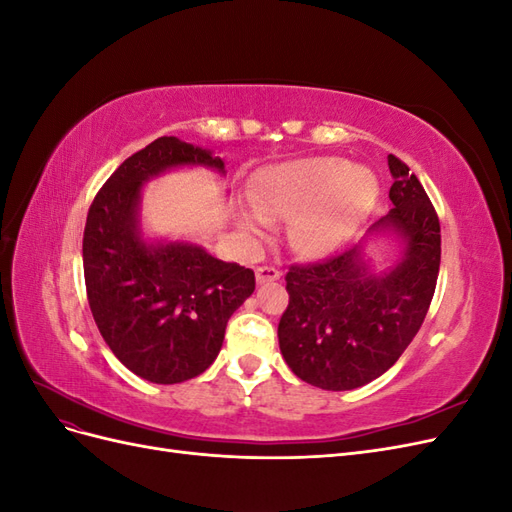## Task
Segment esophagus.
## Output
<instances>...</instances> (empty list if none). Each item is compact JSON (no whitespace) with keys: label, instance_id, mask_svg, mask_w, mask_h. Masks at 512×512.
Wrapping results in <instances>:
<instances>
[{"label":"esophagus","instance_id":"1","mask_svg":"<svg viewBox=\"0 0 512 512\" xmlns=\"http://www.w3.org/2000/svg\"><path fill=\"white\" fill-rule=\"evenodd\" d=\"M280 280V271L275 267H258L256 269V284H271Z\"/></svg>","mask_w":512,"mask_h":512}]
</instances>
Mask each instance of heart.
<instances>
[{"label": "heart", "instance_id": "b5f03b06", "mask_svg": "<svg viewBox=\"0 0 512 512\" xmlns=\"http://www.w3.org/2000/svg\"><path fill=\"white\" fill-rule=\"evenodd\" d=\"M378 179L339 158H307L275 166L252 185L256 211H241L239 226L258 237L267 222L292 220L288 243L320 258L350 237L378 200Z\"/></svg>", "mask_w": 512, "mask_h": 512}]
</instances>
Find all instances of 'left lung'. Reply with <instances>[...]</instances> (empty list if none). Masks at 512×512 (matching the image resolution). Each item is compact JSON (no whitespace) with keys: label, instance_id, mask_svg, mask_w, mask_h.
<instances>
[{"label":"left lung","instance_id":"left-lung-1","mask_svg":"<svg viewBox=\"0 0 512 512\" xmlns=\"http://www.w3.org/2000/svg\"><path fill=\"white\" fill-rule=\"evenodd\" d=\"M393 209L365 237L318 265L290 267V301L277 327L294 376L324 391H352L393 367L421 329L440 271V222L421 181L395 156ZM389 236L398 258L378 272L366 245Z\"/></svg>","mask_w":512,"mask_h":512}]
</instances>
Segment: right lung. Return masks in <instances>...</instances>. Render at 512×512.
I'll list each match as a JSON object with an SVG mask.
<instances>
[{"mask_svg": "<svg viewBox=\"0 0 512 512\" xmlns=\"http://www.w3.org/2000/svg\"><path fill=\"white\" fill-rule=\"evenodd\" d=\"M226 175L211 149L162 136L108 177L87 213L83 269L91 314L132 374L177 384L218 359L228 318L256 288L254 271L185 239L147 237L143 185L168 170Z\"/></svg>", "mask_w": 512, "mask_h": 512, "instance_id": "add662e5", "label": "right lung"}]
</instances>
